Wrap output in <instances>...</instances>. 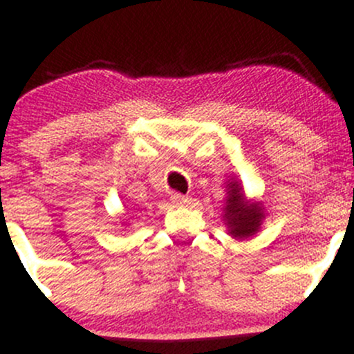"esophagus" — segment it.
I'll use <instances>...</instances> for the list:
<instances>
[{"label": "esophagus", "instance_id": "esophagus-1", "mask_svg": "<svg viewBox=\"0 0 354 354\" xmlns=\"http://www.w3.org/2000/svg\"><path fill=\"white\" fill-rule=\"evenodd\" d=\"M169 198H171V202H173V204H176V205H183V204H187V202H188V198L185 197V195L178 194V192H171Z\"/></svg>", "mask_w": 354, "mask_h": 354}]
</instances>
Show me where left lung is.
Instances as JSON below:
<instances>
[{"instance_id": "1", "label": "left lung", "mask_w": 354, "mask_h": 354, "mask_svg": "<svg viewBox=\"0 0 354 354\" xmlns=\"http://www.w3.org/2000/svg\"><path fill=\"white\" fill-rule=\"evenodd\" d=\"M261 218H263V212H261L259 204H247L239 185H230V195L225 205V219L230 233L239 239L254 235L259 228Z\"/></svg>"}]
</instances>
